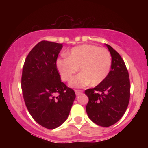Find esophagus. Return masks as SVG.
<instances>
[{
  "label": "esophagus",
  "instance_id": "1",
  "mask_svg": "<svg viewBox=\"0 0 148 148\" xmlns=\"http://www.w3.org/2000/svg\"><path fill=\"white\" fill-rule=\"evenodd\" d=\"M83 92L82 90H75V93H76V95H79L81 94Z\"/></svg>",
  "mask_w": 148,
  "mask_h": 148
}]
</instances>
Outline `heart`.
I'll use <instances>...</instances> for the list:
<instances>
[{"label":"heart","mask_w":148,"mask_h":148,"mask_svg":"<svg viewBox=\"0 0 148 148\" xmlns=\"http://www.w3.org/2000/svg\"><path fill=\"white\" fill-rule=\"evenodd\" d=\"M111 56L105 48L93 45H82L74 47L67 58H59L56 67L61 79L68 81L78 71L80 73L69 82L72 88H83L91 84L97 86L108 75L111 67Z\"/></svg>","instance_id":"obj_1"}]
</instances>
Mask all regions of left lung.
Segmentation results:
<instances>
[{"label": "left lung", "mask_w": 148, "mask_h": 148, "mask_svg": "<svg viewBox=\"0 0 148 148\" xmlns=\"http://www.w3.org/2000/svg\"><path fill=\"white\" fill-rule=\"evenodd\" d=\"M111 56L109 74L102 83L85 94L89 101L86 112L92 121L101 127H110L126 111L130 97V82L125 62L111 46L106 45Z\"/></svg>", "instance_id": "1"}]
</instances>
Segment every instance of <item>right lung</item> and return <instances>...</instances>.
<instances>
[{"label":"right lung","mask_w":148,"mask_h":148,"mask_svg":"<svg viewBox=\"0 0 148 148\" xmlns=\"http://www.w3.org/2000/svg\"><path fill=\"white\" fill-rule=\"evenodd\" d=\"M62 48V44L39 42L27 56L22 72L25 106L34 120L49 130L67 120L76 98L74 91L61 81L56 67Z\"/></svg>","instance_id":"right-lung-1"}]
</instances>
